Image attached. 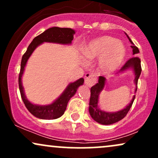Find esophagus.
<instances>
[{
    "label": "esophagus",
    "instance_id": "1",
    "mask_svg": "<svg viewBox=\"0 0 158 158\" xmlns=\"http://www.w3.org/2000/svg\"><path fill=\"white\" fill-rule=\"evenodd\" d=\"M85 83L88 86H92L96 83V77L93 73H86L85 77Z\"/></svg>",
    "mask_w": 158,
    "mask_h": 158
}]
</instances>
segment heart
<instances>
[{
  "instance_id": "b5f03b06",
  "label": "heart",
  "mask_w": 158,
  "mask_h": 158,
  "mask_svg": "<svg viewBox=\"0 0 158 158\" xmlns=\"http://www.w3.org/2000/svg\"><path fill=\"white\" fill-rule=\"evenodd\" d=\"M85 59L98 61V69L102 73L109 74L120 66L126 56V48L120 41L110 36H101L92 40L83 49ZM86 63V61L83 60Z\"/></svg>"
}]
</instances>
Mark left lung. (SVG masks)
<instances>
[{"instance_id":"left-lung-1","label":"left lung","mask_w":158,"mask_h":158,"mask_svg":"<svg viewBox=\"0 0 158 158\" xmlns=\"http://www.w3.org/2000/svg\"><path fill=\"white\" fill-rule=\"evenodd\" d=\"M128 40L131 42L132 48V52H133L134 56H137V53H139V49L135 46V44L132 42V41L128 37V35L126 33ZM131 69L133 70L134 73H135V79H134V82L135 84V93L137 89V81L138 79L140 76L141 73V64H140V59L137 56H134L131 59H128V61H126V63L123 65L122 68L119 70V73H121L123 72L126 71L127 70H130ZM106 84V79L103 77H99L98 79V82L93 87L90 88V102H89V113L90 115L91 116L94 120L98 123H100L102 125H111L114 123L118 122L121 119L124 118L128 114V110H130L131 107L133 104L134 100H135V95H134L132 98L131 101L129 102V104L127 106L126 108L123 109L118 110L116 112H107L105 110H101L99 108V94H100L102 90L104 89L105 86Z\"/></svg>"}]
</instances>
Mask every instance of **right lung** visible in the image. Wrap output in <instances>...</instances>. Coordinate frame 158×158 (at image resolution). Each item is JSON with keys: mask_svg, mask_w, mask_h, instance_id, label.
<instances>
[{"mask_svg": "<svg viewBox=\"0 0 158 158\" xmlns=\"http://www.w3.org/2000/svg\"><path fill=\"white\" fill-rule=\"evenodd\" d=\"M74 34H75V30L71 28H60L57 27L49 28L39 35L36 36L35 39L32 40L31 44L29 45L26 52L22 56L21 70H20L19 77L20 93L27 110L37 118L42 119H54L61 117L66 110L67 106L70 98L75 95L79 87L82 85L84 83V79L80 78L76 81L70 83L63 91V93L51 104L46 105V106L33 104L27 99L22 85V80H21L27 61L35 48L40 44H43L44 42L56 43V44H71Z\"/></svg>", "mask_w": 158, "mask_h": 158, "instance_id": "add662e5", "label": "right lung"}]
</instances>
